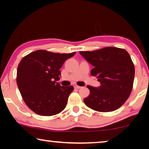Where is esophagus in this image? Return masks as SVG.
<instances>
[{
	"mask_svg": "<svg viewBox=\"0 0 149 149\" xmlns=\"http://www.w3.org/2000/svg\"><path fill=\"white\" fill-rule=\"evenodd\" d=\"M80 88H81L80 86H77V85H75L74 86V88L75 89H79Z\"/></svg>",
	"mask_w": 149,
	"mask_h": 149,
	"instance_id": "34e87169",
	"label": "esophagus"
}]
</instances>
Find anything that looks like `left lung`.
<instances>
[{"label": "left lung", "instance_id": "1", "mask_svg": "<svg viewBox=\"0 0 149 149\" xmlns=\"http://www.w3.org/2000/svg\"><path fill=\"white\" fill-rule=\"evenodd\" d=\"M79 53L94 66L91 75L97 77L99 88L88 86L90 94L84 99L86 106L97 112L116 110L130 95L134 78V65L129 53L121 48L107 47Z\"/></svg>", "mask_w": 149, "mask_h": 149}]
</instances>
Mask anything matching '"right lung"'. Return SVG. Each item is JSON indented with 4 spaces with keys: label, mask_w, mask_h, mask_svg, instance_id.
Wrapping results in <instances>:
<instances>
[{
    "label": "right lung",
    "mask_w": 149,
    "mask_h": 149,
    "mask_svg": "<svg viewBox=\"0 0 149 149\" xmlns=\"http://www.w3.org/2000/svg\"><path fill=\"white\" fill-rule=\"evenodd\" d=\"M75 52L57 53L37 50L21 59L18 65L17 84L26 105L37 114L50 116L65 109L72 86L56 82L64 62Z\"/></svg>",
    "instance_id": "obj_1"
}]
</instances>
